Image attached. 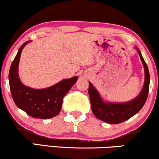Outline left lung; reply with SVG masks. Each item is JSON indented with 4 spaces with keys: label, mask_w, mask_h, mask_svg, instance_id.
Segmentation results:
<instances>
[{
    "label": "left lung",
    "mask_w": 159,
    "mask_h": 159,
    "mask_svg": "<svg viewBox=\"0 0 159 159\" xmlns=\"http://www.w3.org/2000/svg\"><path fill=\"white\" fill-rule=\"evenodd\" d=\"M136 48L144 66V82L140 93L132 100L126 102H112L103 100L97 90L89 82V94L92 111L97 118L105 122L115 125L127 120L139 112L147 100L150 86V74L142 53L137 47Z\"/></svg>",
    "instance_id": "obj_1"
}]
</instances>
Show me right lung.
<instances>
[{"instance_id": "right-lung-1", "label": "right lung", "mask_w": 159, "mask_h": 159, "mask_svg": "<svg viewBox=\"0 0 159 159\" xmlns=\"http://www.w3.org/2000/svg\"><path fill=\"white\" fill-rule=\"evenodd\" d=\"M30 40L19 48L11 65L9 82L11 97L17 107L34 118L47 119L56 116L62 108V99L70 91L78 76L65 79L55 85L43 89H35L23 85L19 77L18 67L23 48Z\"/></svg>"}]
</instances>
